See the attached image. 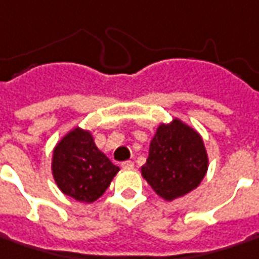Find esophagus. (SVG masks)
<instances>
[{
    "mask_svg": "<svg viewBox=\"0 0 259 259\" xmlns=\"http://www.w3.org/2000/svg\"><path fill=\"white\" fill-rule=\"evenodd\" d=\"M121 167H123V169H133V167H135V163H133L132 160H126V162L121 163Z\"/></svg>",
    "mask_w": 259,
    "mask_h": 259,
    "instance_id": "34e87169",
    "label": "esophagus"
}]
</instances>
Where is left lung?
Returning a JSON list of instances; mask_svg holds the SVG:
<instances>
[{
  "instance_id": "left-lung-1",
  "label": "left lung",
  "mask_w": 259,
  "mask_h": 259,
  "mask_svg": "<svg viewBox=\"0 0 259 259\" xmlns=\"http://www.w3.org/2000/svg\"><path fill=\"white\" fill-rule=\"evenodd\" d=\"M206 169L208 156L201 136L181 120H174L157 127L142 175L159 196L174 201L193 191Z\"/></svg>"
}]
</instances>
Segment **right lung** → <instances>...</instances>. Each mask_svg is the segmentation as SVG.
Segmentation results:
<instances>
[{
	"label": "right lung",
	"mask_w": 259,
	"mask_h": 259,
	"mask_svg": "<svg viewBox=\"0 0 259 259\" xmlns=\"http://www.w3.org/2000/svg\"><path fill=\"white\" fill-rule=\"evenodd\" d=\"M119 172L100 152L89 132L74 129L54 149L53 175L58 188L80 202H94L100 198Z\"/></svg>",
	"instance_id": "right-lung-1"
}]
</instances>
